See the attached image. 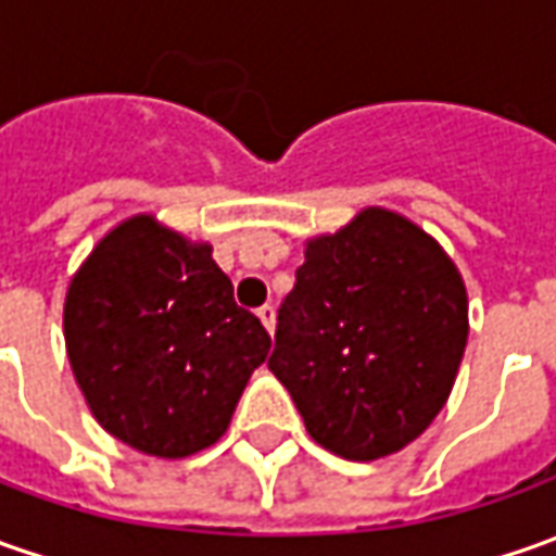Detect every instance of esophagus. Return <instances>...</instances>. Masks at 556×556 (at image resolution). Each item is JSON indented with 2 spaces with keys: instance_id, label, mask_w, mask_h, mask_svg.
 I'll return each mask as SVG.
<instances>
[{
  "instance_id": "1",
  "label": "esophagus",
  "mask_w": 556,
  "mask_h": 556,
  "mask_svg": "<svg viewBox=\"0 0 556 556\" xmlns=\"http://www.w3.org/2000/svg\"><path fill=\"white\" fill-rule=\"evenodd\" d=\"M258 319L264 323V329L274 336V326H277V311H274V304H264V307H258Z\"/></svg>"
}]
</instances>
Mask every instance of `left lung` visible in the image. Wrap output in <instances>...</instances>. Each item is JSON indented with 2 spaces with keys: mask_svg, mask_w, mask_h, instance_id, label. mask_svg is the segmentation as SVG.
<instances>
[{
  "mask_svg": "<svg viewBox=\"0 0 556 556\" xmlns=\"http://www.w3.org/2000/svg\"><path fill=\"white\" fill-rule=\"evenodd\" d=\"M465 344L458 267L418 224L372 205L307 242L267 366L323 450L375 462L428 431Z\"/></svg>",
  "mask_w": 556,
  "mask_h": 556,
  "instance_id": "left-lung-1",
  "label": "left lung"
}]
</instances>
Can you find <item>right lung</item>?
<instances>
[{"label": "right lung", "mask_w": 556, "mask_h": 556, "mask_svg": "<svg viewBox=\"0 0 556 556\" xmlns=\"http://www.w3.org/2000/svg\"><path fill=\"white\" fill-rule=\"evenodd\" d=\"M64 341L98 425L156 458L218 443L270 351L212 245L153 215L116 224L73 274Z\"/></svg>", "instance_id": "add662e5"}]
</instances>
